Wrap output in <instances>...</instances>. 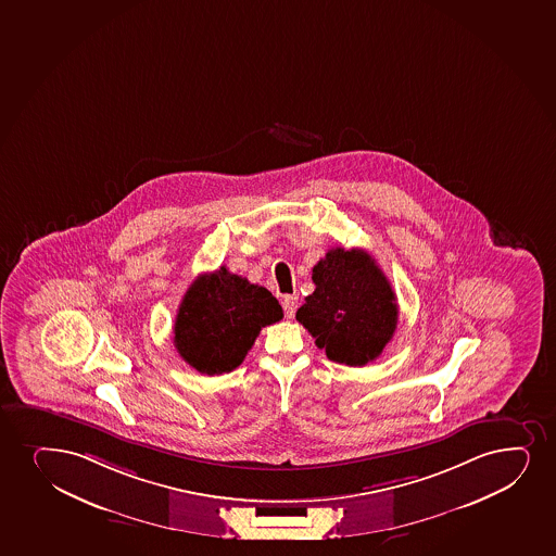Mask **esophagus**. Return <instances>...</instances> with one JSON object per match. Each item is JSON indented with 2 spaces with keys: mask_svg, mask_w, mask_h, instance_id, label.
<instances>
[{
  "mask_svg": "<svg viewBox=\"0 0 556 556\" xmlns=\"http://www.w3.org/2000/svg\"><path fill=\"white\" fill-rule=\"evenodd\" d=\"M282 308H285L287 318H294L295 311H298V295H285Z\"/></svg>",
  "mask_w": 556,
  "mask_h": 556,
  "instance_id": "34e87169",
  "label": "esophagus"
}]
</instances>
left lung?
I'll use <instances>...</instances> for the list:
<instances>
[{
	"label": "left lung",
	"instance_id": "left-lung-1",
	"mask_svg": "<svg viewBox=\"0 0 556 556\" xmlns=\"http://www.w3.org/2000/svg\"><path fill=\"white\" fill-rule=\"evenodd\" d=\"M314 292L295 320L334 363L365 366L392 339L399 305L391 282L363 249L334 248L313 268Z\"/></svg>",
	"mask_w": 556,
	"mask_h": 556
}]
</instances>
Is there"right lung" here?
Masks as SVG:
<instances>
[{
    "label": "right lung",
    "instance_id": "1",
    "mask_svg": "<svg viewBox=\"0 0 556 556\" xmlns=\"http://www.w3.org/2000/svg\"><path fill=\"white\" fill-rule=\"evenodd\" d=\"M282 318L269 290L222 266L191 282L175 320V348L197 372L219 376L242 365L262 327Z\"/></svg>",
    "mask_w": 556,
    "mask_h": 556
}]
</instances>
